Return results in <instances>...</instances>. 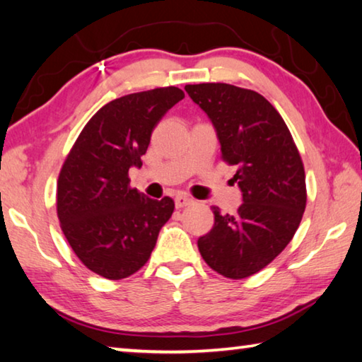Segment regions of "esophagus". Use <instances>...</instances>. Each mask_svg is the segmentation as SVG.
I'll use <instances>...</instances> for the list:
<instances>
[{
	"label": "esophagus",
	"mask_w": 362,
	"mask_h": 362,
	"mask_svg": "<svg viewBox=\"0 0 362 362\" xmlns=\"http://www.w3.org/2000/svg\"><path fill=\"white\" fill-rule=\"evenodd\" d=\"M193 204V199L188 198V196L185 194H177L175 196V207L177 209H180V207H185V206H189Z\"/></svg>",
	"instance_id": "obj_1"
}]
</instances>
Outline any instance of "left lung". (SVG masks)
I'll return each mask as SVG.
<instances>
[{
  "label": "left lung",
  "mask_w": 362,
  "mask_h": 362,
  "mask_svg": "<svg viewBox=\"0 0 362 362\" xmlns=\"http://www.w3.org/2000/svg\"><path fill=\"white\" fill-rule=\"evenodd\" d=\"M185 90L209 116L243 193L236 214L211 207L214 226L198 240L199 252L222 276L247 278L296 235L306 206L302 158L276 108L255 90L225 83L187 84Z\"/></svg>",
  "instance_id": "8db88e82"
}]
</instances>
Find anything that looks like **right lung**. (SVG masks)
<instances>
[{
  "label": "right lung",
  "mask_w": 362,
  "mask_h": 362,
  "mask_svg": "<svg viewBox=\"0 0 362 362\" xmlns=\"http://www.w3.org/2000/svg\"><path fill=\"white\" fill-rule=\"evenodd\" d=\"M185 94L158 88L103 105L79 134L57 182V216L73 252L90 272L122 279L139 272L156 246L174 201L129 187L151 132Z\"/></svg>",
  "instance_id": "right-lung-1"
}]
</instances>
